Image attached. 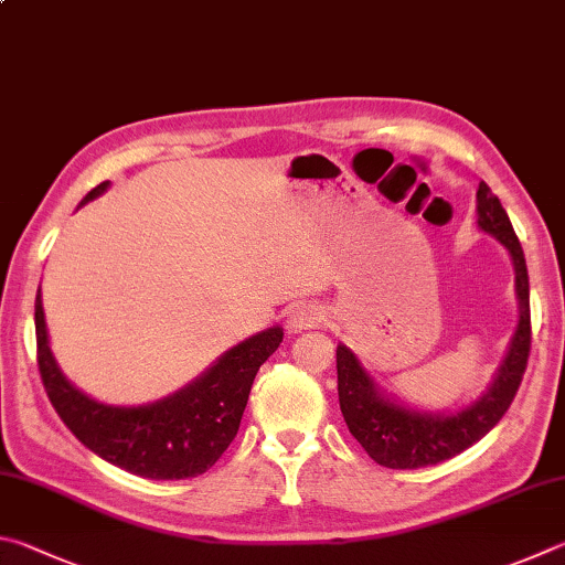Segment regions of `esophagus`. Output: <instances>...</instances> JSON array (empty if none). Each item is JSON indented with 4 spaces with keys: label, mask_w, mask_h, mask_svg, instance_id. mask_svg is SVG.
<instances>
[{
    "label": "esophagus",
    "mask_w": 565,
    "mask_h": 565,
    "mask_svg": "<svg viewBox=\"0 0 565 565\" xmlns=\"http://www.w3.org/2000/svg\"><path fill=\"white\" fill-rule=\"evenodd\" d=\"M326 321L323 318V311L318 309V306L313 303H301L296 306V309L289 313V328L291 331H309V328H318Z\"/></svg>",
    "instance_id": "34e87169"
}]
</instances>
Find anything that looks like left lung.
<instances>
[{"mask_svg": "<svg viewBox=\"0 0 565 565\" xmlns=\"http://www.w3.org/2000/svg\"><path fill=\"white\" fill-rule=\"evenodd\" d=\"M477 224L481 232L497 237L507 247L511 262H514L519 299L514 338H511L509 351L487 393L449 415L413 409L381 393V387L375 385L351 348H335L338 403H341L345 425L367 457L387 469H419L465 452L504 417L509 405L514 403L521 377H524L531 351L526 259L507 210L501 207L499 198L489 190L487 182H479L477 190Z\"/></svg>", "mask_w": 565, "mask_h": 565, "instance_id": "left-lung-1", "label": "left lung"}]
</instances>
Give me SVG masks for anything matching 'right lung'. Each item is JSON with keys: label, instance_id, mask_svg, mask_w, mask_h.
I'll list each match as a JSON object with an SVG mask.
<instances>
[{"label": "right lung", "instance_id": "1", "mask_svg": "<svg viewBox=\"0 0 565 565\" xmlns=\"http://www.w3.org/2000/svg\"><path fill=\"white\" fill-rule=\"evenodd\" d=\"M108 190L100 182L81 204ZM36 361L51 405L90 452L146 479H188L204 475L237 437L259 365L279 348L284 331L266 328L207 367L175 395L138 407L104 405L66 381L46 333L41 289L34 303Z\"/></svg>", "mask_w": 565, "mask_h": 565}]
</instances>
